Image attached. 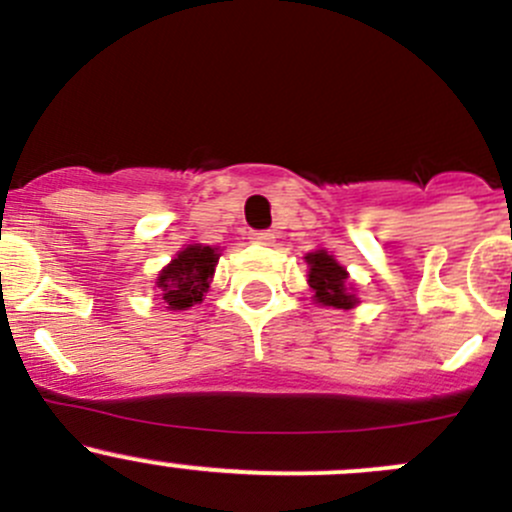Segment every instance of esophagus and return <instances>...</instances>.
<instances>
[{
    "instance_id": "esophagus-1",
    "label": "esophagus",
    "mask_w": 512,
    "mask_h": 512,
    "mask_svg": "<svg viewBox=\"0 0 512 512\" xmlns=\"http://www.w3.org/2000/svg\"><path fill=\"white\" fill-rule=\"evenodd\" d=\"M249 239L254 241V244L271 246V244H273V239H276V236H273L271 231H251V234H249Z\"/></svg>"
}]
</instances>
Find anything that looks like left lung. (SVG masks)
Returning <instances> with one entry per match:
<instances>
[{
    "label": "left lung",
    "instance_id": "obj_1",
    "mask_svg": "<svg viewBox=\"0 0 512 512\" xmlns=\"http://www.w3.org/2000/svg\"><path fill=\"white\" fill-rule=\"evenodd\" d=\"M310 273L308 283L313 288L315 300L323 305H333V308H352L357 303L355 295L347 293L345 281L347 271L335 261L328 251H315V254L305 256Z\"/></svg>",
    "mask_w": 512,
    "mask_h": 512
}]
</instances>
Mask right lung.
<instances>
[{
    "mask_svg": "<svg viewBox=\"0 0 512 512\" xmlns=\"http://www.w3.org/2000/svg\"><path fill=\"white\" fill-rule=\"evenodd\" d=\"M219 254L212 246H187L184 251L172 258L167 268H162L157 278L162 300L172 310H187L192 305L202 303V295L207 293L209 278L217 266Z\"/></svg>",
    "mask_w": 512,
    "mask_h": 512,
    "instance_id": "right-lung-1",
    "label": "right lung"
}]
</instances>
